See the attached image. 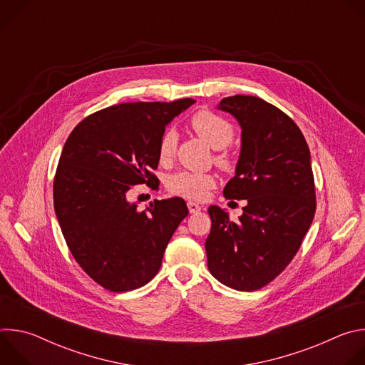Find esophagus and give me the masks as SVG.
<instances>
[{
  "label": "esophagus",
  "instance_id": "obj_1",
  "mask_svg": "<svg viewBox=\"0 0 365 365\" xmlns=\"http://www.w3.org/2000/svg\"><path fill=\"white\" fill-rule=\"evenodd\" d=\"M187 207H189L190 214H195V212L200 211V206L196 202H187Z\"/></svg>",
  "mask_w": 365,
  "mask_h": 365
}]
</instances>
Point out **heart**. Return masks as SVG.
<instances>
[{
    "mask_svg": "<svg viewBox=\"0 0 365 365\" xmlns=\"http://www.w3.org/2000/svg\"><path fill=\"white\" fill-rule=\"evenodd\" d=\"M192 127L196 131V134L207 145L215 150L227 147L234 138V130L231 124L211 111H200L195 114L192 118ZM175 143H176L175 130H168L163 134L160 140V147H159V155L162 160H168L170 158L175 148ZM218 162L225 168L231 166V162L227 155H220ZM212 185H214L212 176L203 175V173H193V172H180L170 176L168 180V187L172 193L180 195L183 197H189V199L205 197L207 190L212 187Z\"/></svg>",
    "mask_w": 365,
    "mask_h": 365,
    "instance_id": "b5f03b06",
    "label": "heart"
}]
</instances>
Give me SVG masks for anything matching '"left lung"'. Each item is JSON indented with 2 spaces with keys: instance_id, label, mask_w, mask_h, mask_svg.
Instances as JSON below:
<instances>
[{
  "instance_id": "left-lung-1",
  "label": "left lung",
  "mask_w": 365,
  "mask_h": 365,
  "mask_svg": "<svg viewBox=\"0 0 365 365\" xmlns=\"http://www.w3.org/2000/svg\"><path fill=\"white\" fill-rule=\"evenodd\" d=\"M218 110L241 127L228 199H245L237 222L217 205L205 250L212 276L235 290H257L276 279L297 252L315 217V183L307 143L283 111L258 96L224 98Z\"/></svg>"
}]
</instances>
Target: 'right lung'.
Here are the masks:
<instances>
[{
    "instance_id": "add662e5",
    "label": "right lung",
    "mask_w": 365,
    "mask_h": 365,
    "mask_svg": "<svg viewBox=\"0 0 365 365\" xmlns=\"http://www.w3.org/2000/svg\"><path fill=\"white\" fill-rule=\"evenodd\" d=\"M195 99L125 102L81 121L68 137L53 183L55 212L78 264L98 284L128 292L158 274L165 250L189 214L182 197L145 211L127 199L153 185L166 127Z\"/></svg>"
}]
</instances>
